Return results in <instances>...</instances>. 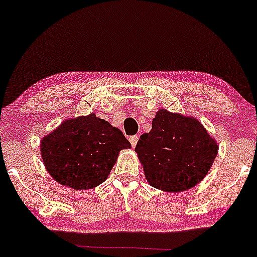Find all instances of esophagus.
Masks as SVG:
<instances>
[{
    "instance_id": "obj_1",
    "label": "esophagus",
    "mask_w": 257,
    "mask_h": 257,
    "mask_svg": "<svg viewBox=\"0 0 257 257\" xmlns=\"http://www.w3.org/2000/svg\"><path fill=\"white\" fill-rule=\"evenodd\" d=\"M138 140H139L138 135H133V137H129V141H131L133 147H135V145H137Z\"/></svg>"
}]
</instances>
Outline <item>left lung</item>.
I'll list each match as a JSON object with an SVG mask.
<instances>
[{
  "label": "left lung",
  "mask_w": 257,
  "mask_h": 257,
  "mask_svg": "<svg viewBox=\"0 0 257 257\" xmlns=\"http://www.w3.org/2000/svg\"><path fill=\"white\" fill-rule=\"evenodd\" d=\"M217 150L202 123L164 108L157 112L151 132L141 135L135 147L147 181L167 192H182L202 181Z\"/></svg>",
  "instance_id": "left-lung-1"
}]
</instances>
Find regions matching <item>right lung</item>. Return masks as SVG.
I'll list each match as a JSON object with an SVG mask.
<instances>
[{
    "mask_svg": "<svg viewBox=\"0 0 257 257\" xmlns=\"http://www.w3.org/2000/svg\"><path fill=\"white\" fill-rule=\"evenodd\" d=\"M124 149H131V143L123 133L95 113L65 120L41 141L46 169L55 181L73 190L102 184Z\"/></svg>",
    "mask_w": 257,
    "mask_h": 257,
    "instance_id": "right-lung-1",
    "label": "right lung"
}]
</instances>
